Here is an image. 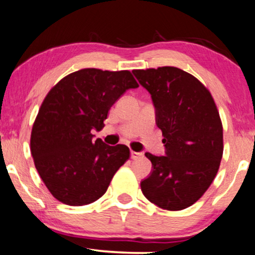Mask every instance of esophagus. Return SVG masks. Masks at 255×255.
<instances>
[{
	"mask_svg": "<svg viewBox=\"0 0 255 255\" xmlns=\"http://www.w3.org/2000/svg\"><path fill=\"white\" fill-rule=\"evenodd\" d=\"M130 157L133 158V159L140 158V157H142V152H137V151L131 150V151H130Z\"/></svg>",
	"mask_w": 255,
	"mask_h": 255,
	"instance_id": "34e87169",
	"label": "esophagus"
}]
</instances>
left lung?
<instances>
[{"label": "left lung", "instance_id": "left-lung-1", "mask_svg": "<svg viewBox=\"0 0 255 255\" xmlns=\"http://www.w3.org/2000/svg\"><path fill=\"white\" fill-rule=\"evenodd\" d=\"M150 93L164 156L145 152L152 172L141 182L145 198L169 211L186 209L204 195L223 157V125L210 91L174 66L134 70Z\"/></svg>", "mask_w": 255, "mask_h": 255}]
</instances>
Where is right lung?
Masks as SVG:
<instances>
[{
	"mask_svg": "<svg viewBox=\"0 0 255 255\" xmlns=\"http://www.w3.org/2000/svg\"><path fill=\"white\" fill-rule=\"evenodd\" d=\"M138 87L129 71L83 69L59 80L46 94L33 122L30 149L38 174L54 198L71 206L98 201L129 148L114 147L101 130L108 111L129 88Z\"/></svg>",
	"mask_w": 255,
	"mask_h": 255,
	"instance_id": "right-lung-1",
	"label": "right lung"
}]
</instances>
